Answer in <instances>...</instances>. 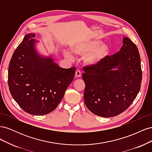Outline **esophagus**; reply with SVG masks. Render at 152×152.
I'll return each instance as SVG.
<instances>
[{"label":"esophagus","instance_id":"esophagus-1","mask_svg":"<svg viewBox=\"0 0 152 152\" xmlns=\"http://www.w3.org/2000/svg\"><path fill=\"white\" fill-rule=\"evenodd\" d=\"M81 76V72L79 70H76L75 72V77L78 78V77H80Z\"/></svg>","mask_w":152,"mask_h":152}]
</instances>
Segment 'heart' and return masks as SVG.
<instances>
[{
    "label": "heart",
    "mask_w": 152,
    "mask_h": 152,
    "mask_svg": "<svg viewBox=\"0 0 152 152\" xmlns=\"http://www.w3.org/2000/svg\"><path fill=\"white\" fill-rule=\"evenodd\" d=\"M102 43V41L98 40H89L82 44L75 45L72 48V50L73 53L80 56H84L92 52L91 53H90V54L87 55L84 61L88 65H95L107 56L110 51V48L107 45L102 44L99 46ZM65 54L66 58L70 60L73 59L70 53L66 52Z\"/></svg>",
    "instance_id": "1"
}]
</instances>
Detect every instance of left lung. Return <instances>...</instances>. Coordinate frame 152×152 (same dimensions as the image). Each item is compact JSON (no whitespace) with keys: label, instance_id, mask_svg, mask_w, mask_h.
I'll return each instance as SVG.
<instances>
[{"label":"left lung","instance_id":"8db88e82","mask_svg":"<svg viewBox=\"0 0 152 152\" xmlns=\"http://www.w3.org/2000/svg\"><path fill=\"white\" fill-rule=\"evenodd\" d=\"M117 67V70L114 69ZM84 103L92 113L103 117L126 110L140 90L142 71L139 50L127 37L117 53L83 68Z\"/></svg>","mask_w":152,"mask_h":152}]
</instances>
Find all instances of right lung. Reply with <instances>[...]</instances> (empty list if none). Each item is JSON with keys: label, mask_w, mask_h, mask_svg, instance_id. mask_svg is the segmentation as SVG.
Listing matches in <instances>:
<instances>
[{"label": "right lung", "mask_w": 152, "mask_h": 152, "mask_svg": "<svg viewBox=\"0 0 152 152\" xmlns=\"http://www.w3.org/2000/svg\"><path fill=\"white\" fill-rule=\"evenodd\" d=\"M35 34H27L14 52L8 69L12 98L28 113L44 115L55 110L74 78L75 67H59L51 57H42Z\"/></svg>", "instance_id": "1"}]
</instances>
